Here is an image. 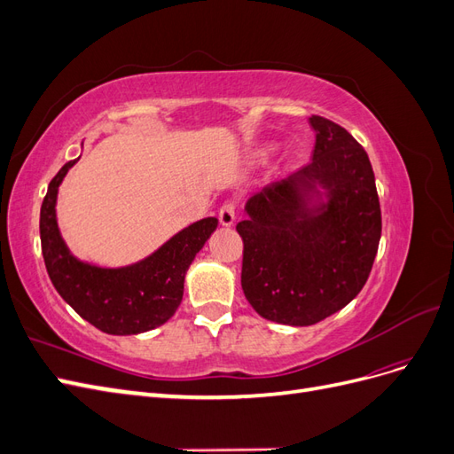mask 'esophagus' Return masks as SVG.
Masks as SVG:
<instances>
[{
	"label": "esophagus",
	"instance_id": "obj_1",
	"mask_svg": "<svg viewBox=\"0 0 454 454\" xmlns=\"http://www.w3.org/2000/svg\"><path fill=\"white\" fill-rule=\"evenodd\" d=\"M235 217H237V204L232 200H227L222 208H219V223L223 227H231L235 223Z\"/></svg>",
	"mask_w": 454,
	"mask_h": 454
}]
</instances>
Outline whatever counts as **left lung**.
I'll return each instance as SVG.
<instances>
[{
  "mask_svg": "<svg viewBox=\"0 0 454 454\" xmlns=\"http://www.w3.org/2000/svg\"><path fill=\"white\" fill-rule=\"evenodd\" d=\"M312 160L246 200L242 290L263 318L312 325L362 292L380 240V204L365 149L312 115Z\"/></svg>",
  "mask_w": 454,
  "mask_h": 454,
  "instance_id": "left-lung-1",
  "label": "left lung"
}]
</instances>
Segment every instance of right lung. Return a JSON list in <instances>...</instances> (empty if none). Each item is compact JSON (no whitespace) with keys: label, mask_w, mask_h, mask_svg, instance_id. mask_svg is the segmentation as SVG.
Returning a JSON list of instances; mask_svg holds the SVG:
<instances>
[{"label":"right lung","mask_w":454,"mask_h":454,"mask_svg":"<svg viewBox=\"0 0 454 454\" xmlns=\"http://www.w3.org/2000/svg\"><path fill=\"white\" fill-rule=\"evenodd\" d=\"M79 160L52 177L41 204V252L52 286L81 318L109 335H138L168 322L184 297L189 265L217 227L215 217L191 223L145 259L127 267H98L67 248L57 219L59 187Z\"/></svg>","instance_id":"add662e5"}]
</instances>
